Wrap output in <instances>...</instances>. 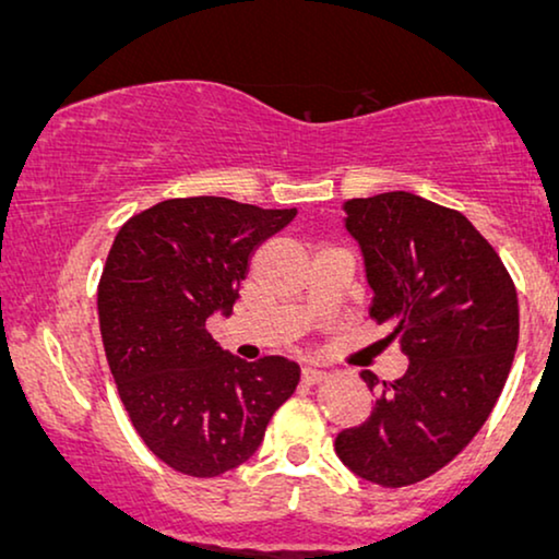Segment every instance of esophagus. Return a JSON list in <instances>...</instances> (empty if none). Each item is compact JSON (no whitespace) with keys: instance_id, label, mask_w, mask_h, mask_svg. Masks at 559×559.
I'll list each match as a JSON object with an SVG mask.
<instances>
[{"instance_id":"esophagus-1","label":"esophagus","mask_w":559,"mask_h":559,"mask_svg":"<svg viewBox=\"0 0 559 559\" xmlns=\"http://www.w3.org/2000/svg\"><path fill=\"white\" fill-rule=\"evenodd\" d=\"M328 378V373L325 370H320V368H302V380L305 383H320V380H325Z\"/></svg>"}]
</instances>
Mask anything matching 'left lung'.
<instances>
[{"mask_svg":"<svg viewBox=\"0 0 559 559\" xmlns=\"http://www.w3.org/2000/svg\"><path fill=\"white\" fill-rule=\"evenodd\" d=\"M373 289L370 318L391 325L408 368L395 383L362 370L376 406L335 451L360 479L406 487L447 466L489 418L507 383L520 305L476 226L408 191L343 204Z\"/></svg>","mask_w":559,"mask_h":559,"instance_id":"obj_1","label":"left lung"}]
</instances>
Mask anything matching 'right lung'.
<instances>
[{"label": "right lung", "instance_id": "obj_1", "mask_svg": "<svg viewBox=\"0 0 559 559\" xmlns=\"http://www.w3.org/2000/svg\"><path fill=\"white\" fill-rule=\"evenodd\" d=\"M297 209L222 197L168 199L120 226L98 287L100 335L120 401L153 454L189 476H219L262 447L295 393L297 362H247L209 335L229 318L252 254Z\"/></svg>", "mask_w": 559, "mask_h": 559}]
</instances>
